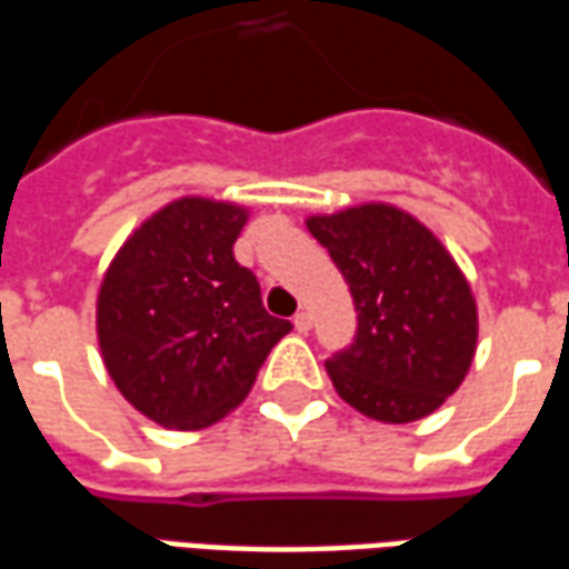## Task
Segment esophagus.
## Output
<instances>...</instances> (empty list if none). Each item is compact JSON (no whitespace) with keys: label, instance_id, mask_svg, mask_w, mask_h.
I'll return each mask as SVG.
<instances>
[{"label":"esophagus","instance_id":"1","mask_svg":"<svg viewBox=\"0 0 569 569\" xmlns=\"http://www.w3.org/2000/svg\"><path fill=\"white\" fill-rule=\"evenodd\" d=\"M292 322H296V329H298V332H301V335H308V332H310V326H313V317H310L308 310H298V313H296V320H292Z\"/></svg>","mask_w":569,"mask_h":569}]
</instances>
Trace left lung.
I'll list each match as a JSON object with an SVG mask.
<instances>
[{"label":"left lung","mask_w":569,"mask_h":569,"mask_svg":"<svg viewBox=\"0 0 569 569\" xmlns=\"http://www.w3.org/2000/svg\"><path fill=\"white\" fill-rule=\"evenodd\" d=\"M308 231L357 305L353 345L326 362L338 396L383 423L432 415L463 383L478 341L476 298L451 252L390 203L310 216Z\"/></svg>","instance_id":"8db88e82"}]
</instances>
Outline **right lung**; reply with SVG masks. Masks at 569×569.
Here are the masks:
<instances>
[{
	"instance_id": "1",
	"label": "right lung",
	"mask_w": 569,
	"mask_h": 569,
	"mask_svg": "<svg viewBox=\"0 0 569 569\" xmlns=\"http://www.w3.org/2000/svg\"><path fill=\"white\" fill-rule=\"evenodd\" d=\"M247 219L237 203L179 198L149 216L106 271L97 296L106 371L161 427L222 420L292 329L264 310L256 273L237 264Z\"/></svg>"
}]
</instances>
